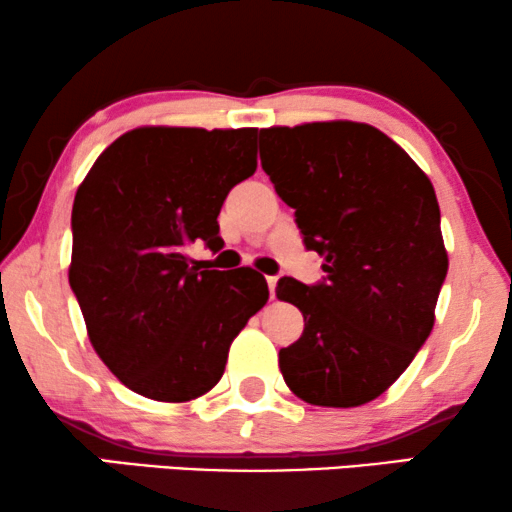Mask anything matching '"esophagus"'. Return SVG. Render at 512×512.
<instances>
[{
  "label": "esophagus",
  "instance_id": "esophagus-1",
  "mask_svg": "<svg viewBox=\"0 0 512 512\" xmlns=\"http://www.w3.org/2000/svg\"><path fill=\"white\" fill-rule=\"evenodd\" d=\"M275 286H277V277H268V289L272 298H275Z\"/></svg>",
  "mask_w": 512,
  "mask_h": 512
}]
</instances>
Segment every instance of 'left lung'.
Masks as SVG:
<instances>
[{"label":"left lung","instance_id":"8db88e82","mask_svg":"<svg viewBox=\"0 0 512 512\" xmlns=\"http://www.w3.org/2000/svg\"><path fill=\"white\" fill-rule=\"evenodd\" d=\"M261 165L326 272L317 284L277 282V298L305 319L303 335L279 349L284 382L324 408L373 401L433 328L447 275L436 191L401 146L366 123L261 130Z\"/></svg>","mask_w":512,"mask_h":512}]
</instances>
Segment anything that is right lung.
Returning a JSON list of instances; mask_svg holds the SVG:
<instances>
[{"mask_svg": "<svg viewBox=\"0 0 512 512\" xmlns=\"http://www.w3.org/2000/svg\"><path fill=\"white\" fill-rule=\"evenodd\" d=\"M256 172V128H137L95 160L72 209L69 286L107 368L139 396L198 398L268 303L251 268L200 270L186 249L219 251L230 188Z\"/></svg>", "mask_w": 512, "mask_h": 512, "instance_id": "add662e5", "label": "right lung"}]
</instances>
